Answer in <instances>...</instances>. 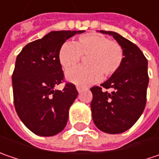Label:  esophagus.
Wrapping results in <instances>:
<instances>
[{"mask_svg":"<svg viewBox=\"0 0 159 159\" xmlns=\"http://www.w3.org/2000/svg\"><path fill=\"white\" fill-rule=\"evenodd\" d=\"M76 89H77V91H78V93H80V92H81V91H82V87H81V86H79V85H77V86H76Z\"/></svg>","mask_w":159,"mask_h":159,"instance_id":"34e87169","label":"esophagus"}]
</instances>
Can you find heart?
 <instances>
[{"instance_id":"b5f03b06","label":"heart","mask_w":159,"mask_h":159,"mask_svg":"<svg viewBox=\"0 0 159 159\" xmlns=\"http://www.w3.org/2000/svg\"><path fill=\"white\" fill-rule=\"evenodd\" d=\"M83 57L88 66L72 69L66 78L72 83L89 85L104 76H111L120 69L123 61V50L115 41L99 33H88L78 38L74 44L65 43L58 53V59L65 70L76 66Z\"/></svg>"}]
</instances>
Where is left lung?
Here are the masks:
<instances>
[{"label":"left lung","instance_id":"obj_1","mask_svg":"<svg viewBox=\"0 0 159 159\" xmlns=\"http://www.w3.org/2000/svg\"><path fill=\"white\" fill-rule=\"evenodd\" d=\"M111 35L123 50V61L114 75L101 86L91 88V110L95 126L100 130L119 134L130 129L142 114L148 85V60L134 43L113 31ZM106 89H111L109 93Z\"/></svg>","mask_w":159,"mask_h":159}]
</instances>
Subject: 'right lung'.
Listing matches in <instances>:
<instances>
[{
	"label": "right lung",
	"instance_id": "obj_1",
	"mask_svg": "<svg viewBox=\"0 0 159 159\" xmlns=\"http://www.w3.org/2000/svg\"><path fill=\"white\" fill-rule=\"evenodd\" d=\"M83 32L51 31L26 45L16 58L12 74L15 110L36 135H57L67 123L69 108L78 92L71 83L62 91L55 89L64 81L58 53L66 39Z\"/></svg>",
	"mask_w": 159,
	"mask_h": 159
}]
</instances>
